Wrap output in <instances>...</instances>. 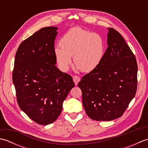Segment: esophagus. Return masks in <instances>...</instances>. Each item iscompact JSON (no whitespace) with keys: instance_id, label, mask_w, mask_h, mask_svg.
<instances>
[{"instance_id":"obj_1","label":"esophagus","mask_w":148,"mask_h":148,"mask_svg":"<svg viewBox=\"0 0 148 148\" xmlns=\"http://www.w3.org/2000/svg\"><path fill=\"white\" fill-rule=\"evenodd\" d=\"M80 80H81L80 77L77 76H73V81H74V83H75V84H76V85H77L78 83H79L80 81Z\"/></svg>"}]
</instances>
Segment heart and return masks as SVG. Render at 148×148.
I'll return each mask as SVG.
<instances>
[{
    "label": "heart",
    "mask_w": 148,
    "mask_h": 148,
    "mask_svg": "<svg viewBox=\"0 0 148 148\" xmlns=\"http://www.w3.org/2000/svg\"><path fill=\"white\" fill-rule=\"evenodd\" d=\"M56 46L55 55L59 68L67 71L72 58L76 66L84 72H90L98 67L104 56L106 44L100 34L73 27L68 30Z\"/></svg>",
    "instance_id": "1"
}]
</instances>
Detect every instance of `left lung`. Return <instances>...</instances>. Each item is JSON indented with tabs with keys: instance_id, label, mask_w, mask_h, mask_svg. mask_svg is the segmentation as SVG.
Instances as JSON below:
<instances>
[{
	"instance_id": "left-lung-1",
	"label": "left lung",
	"mask_w": 148,
	"mask_h": 148,
	"mask_svg": "<svg viewBox=\"0 0 148 148\" xmlns=\"http://www.w3.org/2000/svg\"><path fill=\"white\" fill-rule=\"evenodd\" d=\"M108 30V47L101 63L78 83L86 114L97 121L121 117L137 88L136 56L118 31Z\"/></svg>"
}]
</instances>
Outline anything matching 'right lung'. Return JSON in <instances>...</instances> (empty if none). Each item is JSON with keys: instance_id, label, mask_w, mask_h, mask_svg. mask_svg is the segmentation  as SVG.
Segmentation results:
<instances>
[{"instance_id": "right-lung-1", "label": "right lung", "mask_w": 148, "mask_h": 148, "mask_svg": "<svg viewBox=\"0 0 148 148\" xmlns=\"http://www.w3.org/2000/svg\"><path fill=\"white\" fill-rule=\"evenodd\" d=\"M57 28H42L22 42L16 53L12 81L20 109L37 123L47 125L60 114L74 83L55 65Z\"/></svg>"}]
</instances>
